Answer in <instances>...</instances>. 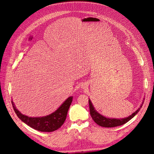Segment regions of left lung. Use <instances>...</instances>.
Masks as SVG:
<instances>
[{"instance_id":"obj_1","label":"left lung","mask_w":154,"mask_h":154,"mask_svg":"<svg viewBox=\"0 0 154 154\" xmlns=\"http://www.w3.org/2000/svg\"><path fill=\"white\" fill-rule=\"evenodd\" d=\"M88 103H89L90 114L92 119L94 121V122L96 123L101 126V127H106V128L118 127V126L122 125L125 124L126 123H127L128 121H130L132 118H133L134 116L137 114V112L143 106V105H141V106L139 107L136 112H134L132 115L129 116L127 118H122V119H115V118L112 119V118H106L105 116H102L100 113L97 112L95 110L94 106L92 105L91 100H88ZM142 104H143V102Z\"/></svg>"}]
</instances>
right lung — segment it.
<instances>
[{"mask_svg": "<svg viewBox=\"0 0 154 154\" xmlns=\"http://www.w3.org/2000/svg\"><path fill=\"white\" fill-rule=\"evenodd\" d=\"M72 101V96L69 97L53 113L43 117H29L18 111L11 101L14 111L22 122L30 127L40 132H53L62 127L66 121L67 112Z\"/></svg>", "mask_w": 154, "mask_h": 154, "instance_id": "obj_1", "label": "right lung"}]
</instances>
